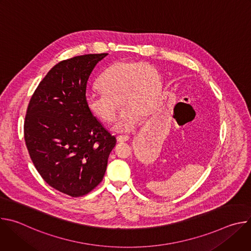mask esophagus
Masks as SVG:
<instances>
[{
  "mask_svg": "<svg viewBox=\"0 0 251 251\" xmlns=\"http://www.w3.org/2000/svg\"><path fill=\"white\" fill-rule=\"evenodd\" d=\"M117 142H119V143H123V142H127V141H129V139H130V137L129 136H126V135H123V136H117Z\"/></svg>",
  "mask_w": 251,
  "mask_h": 251,
  "instance_id": "esophagus-1",
  "label": "esophagus"
}]
</instances>
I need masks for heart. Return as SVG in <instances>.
Segmentation results:
<instances>
[{
    "mask_svg": "<svg viewBox=\"0 0 251 251\" xmlns=\"http://www.w3.org/2000/svg\"><path fill=\"white\" fill-rule=\"evenodd\" d=\"M98 87L102 92H88L85 96L87 109L101 122L110 123L116 116L119 101L123 109L113 129L127 133L156 105L161 79L151 64L120 60L106 69Z\"/></svg>",
    "mask_w": 251,
    "mask_h": 251,
    "instance_id": "1",
    "label": "heart"
}]
</instances>
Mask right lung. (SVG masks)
<instances>
[{
    "label": "right lung",
    "instance_id": "obj_1",
    "mask_svg": "<svg viewBox=\"0 0 251 251\" xmlns=\"http://www.w3.org/2000/svg\"><path fill=\"white\" fill-rule=\"evenodd\" d=\"M108 53L75 56L54 65L32 94L25 119V145L44 180L82 197L104 176L116 138L87 109L86 85Z\"/></svg>",
    "mask_w": 251,
    "mask_h": 251
}]
</instances>
